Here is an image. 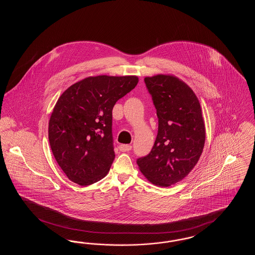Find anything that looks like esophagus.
I'll return each mask as SVG.
<instances>
[{
  "mask_svg": "<svg viewBox=\"0 0 255 255\" xmlns=\"http://www.w3.org/2000/svg\"><path fill=\"white\" fill-rule=\"evenodd\" d=\"M131 149H132V146L129 145V144H122V145H120V150L122 152H128Z\"/></svg>",
  "mask_w": 255,
  "mask_h": 255,
  "instance_id": "1",
  "label": "esophagus"
}]
</instances>
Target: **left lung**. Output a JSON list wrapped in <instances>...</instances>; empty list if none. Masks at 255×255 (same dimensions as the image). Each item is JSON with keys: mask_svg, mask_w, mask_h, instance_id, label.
I'll return each instance as SVG.
<instances>
[{"mask_svg": "<svg viewBox=\"0 0 255 255\" xmlns=\"http://www.w3.org/2000/svg\"><path fill=\"white\" fill-rule=\"evenodd\" d=\"M158 119V134L151 152L136 163L146 179L167 187L181 182L203 153L206 128L198 97L174 75L144 78Z\"/></svg>", "mask_w": 255, "mask_h": 255, "instance_id": "left-lung-1", "label": "left lung"}]
</instances>
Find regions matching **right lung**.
I'll return each instance as SVG.
<instances>
[{
	"mask_svg": "<svg viewBox=\"0 0 255 255\" xmlns=\"http://www.w3.org/2000/svg\"><path fill=\"white\" fill-rule=\"evenodd\" d=\"M137 82L135 75L90 76L61 95L49 119V140L69 180L90 185L107 175L115 159L112 111Z\"/></svg>",
	"mask_w": 255,
	"mask_h": 255,
	"instance_id": "add662e5",
	"label": "right lung"
}]
</instances>
